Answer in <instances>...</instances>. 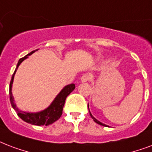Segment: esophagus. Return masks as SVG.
<instances>
[{
    "label": "esophagus",
    "mask_w": 152,
    "mask_h": 152,
    "mask_svg": "<svg viewBox=\"0 0 152 152\" xmlns=\"http://www.w3.org/2000/svg\"><path fill=\"white\" fill-rule=\"evenodd\" d=\"M88 80V76H87V75H84V76H81L80 81L82 83H85V82H87Z\"/></svg>",
    "instance_id": "esophagus-1"
}]
</instances>
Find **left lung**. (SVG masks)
Instances as JSON below:
<instances>
[{
	"label": "left lung",
	"instance_id": "8db88e82",
	"mask_svg": "<svg viewBox=\"0 0 152 152\" xmlns=\"http://www.w3.org/2000/svg\"><path fill=\"white\" fill-rule=\"evenodd\" d=\"M88 110H89V105H88ZM89 113H90V115H91V117L92 118V120H94L95 122L96 123V124H99V125H102V126H104V127H107V125L101 123V122H100V121H99V120H96V118H95L94 116L92 115V114H91V112H90V111H89Z\"/></svg>",
	"mask_w": 152,
	"mask_h": 152
}]
</instances>
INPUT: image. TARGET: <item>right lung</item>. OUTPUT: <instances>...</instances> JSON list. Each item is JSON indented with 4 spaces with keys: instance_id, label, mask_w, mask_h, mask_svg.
<instances>
[{
    "instance_id": "1",
    "label": "right lung",
    "mask_w": 152,
    "mask_h": 152,
    "mask_svg": "<svg viewBox=\"0 0 152 152\" xmlns=\"http://www.w3.org/2000/svg\"><path fill=\"white\" fill-rule=\"evenodd\" d=\"M37 50H34L28 53V55L24 56L23 58H20L17 63V68L15 69L14 73L12 74V76L11 81H10V84H9V98H10V103H11L12 107H13V109L17 112V115L19 116L21 120H23L25 122L30 124L32 125H37V126H42L45 125L48 126L49 124H52L56 120H59L60 117L62 115L63 112V107L65 103L66 97L68 96V95L71 93L72 91L75 89V84H71L66 85L63 89L61 90L59 94L55 97V99H53V101L51 103V104L48 107H46L45 109L40 111L38 112H24L20 110L17 107V105L14 102V98L12 96V83H13V80H14V76L16 72H17V68L19 65L23 62V61L28 58L30 55H32V53H35Z\"/></svg>"
}]
</instances>
